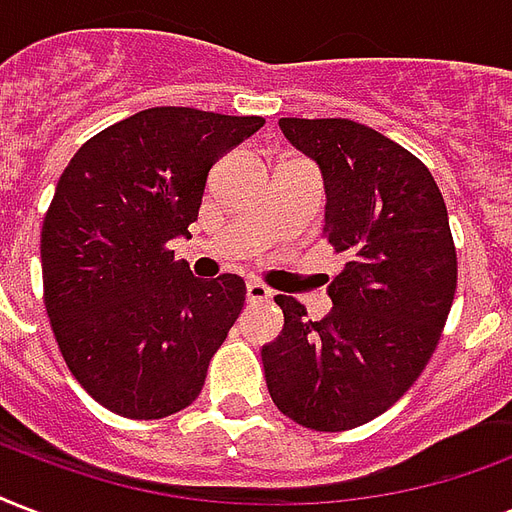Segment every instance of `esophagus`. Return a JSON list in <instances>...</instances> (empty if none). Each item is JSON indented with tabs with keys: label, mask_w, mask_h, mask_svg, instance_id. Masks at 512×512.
Wrapping results in <instances>:
<instances>
[{
	"label": "esophagus",
	"mask_w": 512,
	"mask_h": 512,
	"mask_svg": "<svg viewBox=\"0 0 512 512\" xmlns=\"http://www.w3.org/2000/svg\"><path fill=\"white\" fill-rule=\"evenodd\" d=\"M247 298H249V303H263V300L273 298V292L268 290L263 282H257V279H249V282H247Z\"/></svg>",
	"instance_id": "34e87169"
}]
</instances>
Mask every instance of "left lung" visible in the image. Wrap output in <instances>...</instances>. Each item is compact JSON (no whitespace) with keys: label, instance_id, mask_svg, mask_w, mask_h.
I'll return each instance as SVG.
<instances>
[{"label":"left lung","instance_id":"left-lung-1","mask_svg":"<svg viewBox=\"0 0 512 512\" xmlns=\"http://www.w3.org/2000/svg\"><path fill=\"white\" fill-rule=\"evenodd\" d=\"M279 126L322 169V236L346 268L319 322L290 295L273 298L284 330L263 346L265 384L287 419L343 432L392 408L438 349L456 292L454 236L440 187L413 152L346 117Z\"/></svg>","mask_w":512,"mask_h":512}]
</instances>
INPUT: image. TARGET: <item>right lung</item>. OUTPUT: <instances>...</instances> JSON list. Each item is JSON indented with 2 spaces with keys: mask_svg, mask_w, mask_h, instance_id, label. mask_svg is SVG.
<instances>
[{
  "mask_svg": "<svg viewBox=\"0 0 512 512\" xmlns=\"http://www.w3.org/2000/svg\"><path fill=\"white\" fill-rule=\"evenodd\" d=\"M263 117L152 107L74 152L42 222V287L66 368L107 411L163 419L201 395L247 284L177 263L206 177Z\"/></svg>",
  "mask_w": 512,
  "mask_h": 512,
  "instance_id": "obj_1",
  "label": "right lung"
}]
</instances>
